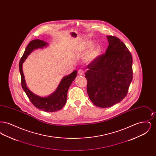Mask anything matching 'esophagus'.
I'll return each mask as SVG.
<instances>
[{
    "instance_id": "34e87169",
    "label": "esophagus",
    "mask_w": 156,
    "mask_h": 156,
    "mask_svg": "<svg viewBox=\"0 0 156 156\" xmlns=\"http://www.w3.org/2000/svg\"><path fill=\"white\" fill-rule=\"evenodd\" d=\"M83 73H84V71H83V70H82L81 69H79V70L78 71V74L80 75H83Z\"/></svg>"
}]
</instances>
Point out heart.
Segmentation results:
<instances>
[{
  "mask_svg": "<svg viewBox=\"0 0 156 156\" xmlns=\"http://www.w3.org/2000/svg\"><path fill=\"white\" fill-rule=\"evenodd\" d=\"M92 44V41H87L84 42L80 48L81 51H84L87 49ZM100 47L98 44L92 45L83 56V61L87 63H90L97 59L100 53Z\"/></svg>",
  "mask_w": 156,
  "mask_h": 156,
  "instance_id": "obj_1",
  "label": "heart"
}]
</instances>
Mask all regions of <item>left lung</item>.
Returning <instances> with one entry per match:
<instances>
[{
  "label": "left lung",
  "instance_id": "left-lung-1",
  "mask_svg": "<svg viewBox=\"0 0 156 156\" xmlns=\"http://www.w3.org/2000/svg\"><path fill=\"white\" fill-rule=\"evenodd\" d=\"M106 53L87 66V93L99 108H109L127 95L133 79L132 57L126 45L118 37L107 36Z\"/></svg>",
  "mask_w": 156,
  "mask_h": 156
}]
</instances>
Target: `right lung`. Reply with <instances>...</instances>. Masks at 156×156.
<instances>
[{"instance_id":"obj_1","label":"right lung","mask_w":156,"mask_h":156,"mask_svg":"<svg viewBox=\"0 0 156 156\" xmlns=\"http://www.w3.org/2000/svg\"><path fill=\"white\" fill-rule=\"evenodd\" d=\"M48 43L41 40H34L27 45L22 57L19 62V71L21 75L22 87L30 102L40 110L46 112H53L59 111L63 108L67 102V92L68 88L76 76L77 71L75 70L71 74L64 76L60 82L55 91L47 97L38 96L33 94L26 86L24 75L23 72V64L25 59L34 50L43 48L47 47Z\"/></svg>"}]
</instances>
